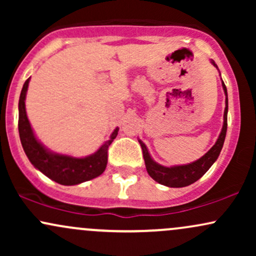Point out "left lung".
<instances>
[{
    "label": "left lung",
    "instance_id": "1",
    "mask_svg": "<svg viewBox=\"0 0 256 256\" xmlns=\"http://www.w3.org/2000/svg\"><path fill=\"white\" fill-rule=\"evenodd\" d=\"M210 64L214 67L218 68L216 64L213 60H210ZM219 71V68H218ZM222 90L225 94V110H224V122H222V131H220L218 140L214 143V146L210 149L204 156L198 158L196 161L190 164H185V165H174V166H164L158 164L154 158H152L150 152H149L148 148L142 140L138 138V142H140V146H142L143 150V158H144V164L146 168L148 174L154 179L155 182H158V184H162L168 188H183L188 186V185L195 183L196 180H198L210 168V166L218 158L220 152H222V146H224V140L226 136V130H228V90L224 82L222 80Z\"/></svg>",
    "mask_w": 256,
    "mask_h": 256
}]
</instances>
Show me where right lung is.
Here are the masks:
<instances>
[{"label": "right lung", "instance_id": "right-lung-1", "mask_svg": "<svg viewBox=\"0 0 256 256\" xmlns=\"http://www.w3.org/2000/svg\"><path fill=\"white\" fill-rule=\"evenodd\" d=\"M30 79L24 83L19 98V136L30 162L44 176L61 185H77L101 176L107 167L108 146L118 136L119 128H114L110 140L88 156L76 158L50 150L36 137L26 114L25 100Z\"/></svg>", "mask_w": 256, "mask_h": 256}]
</instances>
